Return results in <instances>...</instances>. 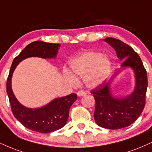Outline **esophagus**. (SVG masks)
I'll list each match as a JSON object with an SVG mask.
<instances>
[{
    "mask_svg": "<svg viewBox=\"0 0 152 152\" xmlns=\"http://www.w3.org/2000/svg\"><path fill=\"white\" fill-rule=\"evenodd\" d=\"M77 95H78V96L81 97V96H85V95H86V93L84 92L83 91H78V92L77 93Z\"/></svg>",
    "mask_w": 152,
    "mask_h": 152,
    "instance_id": "obj_1",
    "label": "esophagus"
}]
</instances>
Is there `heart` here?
Returning <instances> with one entry per match:
<instances>
[{"label":"heart","mask_w":152,"mask_h":152,"mask_svg":"<svg viewBox=\"0 0 152 152\" xmlns=\"http://www.w3.org/2000/svg\"><path fill=\"white\" fill-rule=\"evenodd\" d=\"M69 71H65V79L69 83H77L76 77L83 78L87 87L94 88L102 85L109 77L112 64L103 54L86 52L69 62Z\"/></svg>","instance_id":"heart-1"}]
</instances>
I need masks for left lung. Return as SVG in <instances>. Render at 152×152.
I'll use <instances>...</instances> for the list:
<instances>
[{"label":"left lung","mask_w":152,"mask_h":152,"mask_svg":"<svg viewBox=\"0 0 152 152\" xmlns=\"http://www.w3.org/2000/svg\"><path fill=\"white\" fill-rule=\"evenodd\" d=\"M115 50L120 60H123L122 68L130 67L135 76V88L125 98H116L110 92V84L120 69L108 81L91 91L96 100L94 119L100 127L110 129L124 128L132 124L143 111L148 86L147 71L137 53L130 46L112 37L104 39Z\"/></svg>","instance_id":"1"}]
</instances>
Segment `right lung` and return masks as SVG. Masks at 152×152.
Wrapping results in <instances>:
<instances>
[{
  "label": "right lung",
  "mask_w": 152,
  "mask_h": 152,
  "mask_svg": "<svg viewBox=\"0 0 152 152\" xmlns=\"http://www.w3.org/2000/svg\"><path fill=\"white\" fill-rule=\"evenodd\" d=\"M60 46L59 44L42 41L29 44L14 58L7 80L6 91L12 114L26 128L37 132L50 133L63 127L66 124L69 109L77 99V95L71 94L62 98H56L41 107L28 108L20 103L14 96L11 87L12 76L16 66L23 60L32 56L43 58H55Z\"/></svg>",
  "instance_id": "1"
}]
</instances>
